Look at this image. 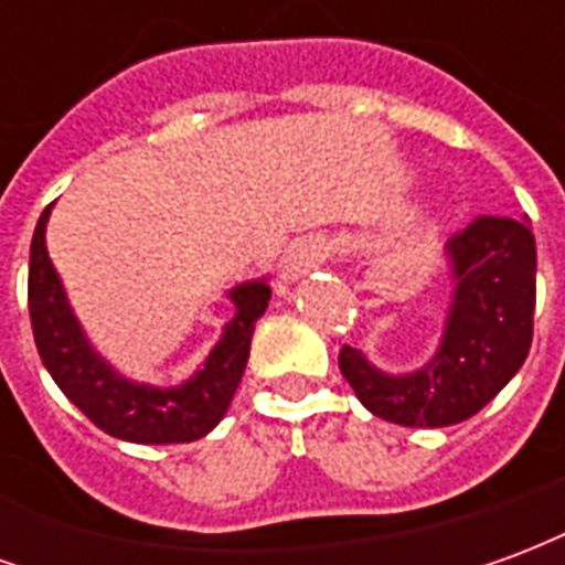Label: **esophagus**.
Instances as JSON below:
<instances>
[{"label":"esophagus","mask_w":565,"mask_h":565,"mask_svg":"<svg viewBox=\"0 0 565 565\" xmlns=\"http://www.w3.org/2000/svg\"><path fill=\"white\" fill-rule=\"evenodd\" d=\"M330 242L327 238H320V235H308L302 242H296L290 250H287V257H284L281 275L284 281H299L302 275L308 271H315L323 266V259L330 257Z\"/></svg>","instance_id":"obj_1"}]
</instances>
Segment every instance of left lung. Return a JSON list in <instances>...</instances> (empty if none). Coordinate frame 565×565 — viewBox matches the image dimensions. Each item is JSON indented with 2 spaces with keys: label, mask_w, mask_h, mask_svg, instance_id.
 <instances>
[{
  "label": "left lung",
  "mask_w": 565,
  "mask_h": 565,
  "mask_svg": "<svg viewBox=\"0 0 565 565\" xmlns=\"http://www.w3.org/2000/svg\"><path fill=\"white\" fill-rule=\"evenodd\" d=\"M450 302L436 354L387 372L344 344L339 369L372 415L441 429L478 415L509 384L533 344L535 238L526 221L478 217L445 245Z\"/></svg>",
  "instance_id": "1"
}]
</instances>
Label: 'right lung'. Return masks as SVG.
Segmentation results:
<instances>
[{
  "label": "right lung",
  "mask_w": 565,
  "mask_h": 565,
  "mask_svg": "<svg viewBox=\"0 0 565 565\" xmlns=\"http://www.w3.org/2000/svg\"><path fill=\"white\" fill-rule=\"evenodd\" d=\"M47 205L32 233L30 318L35 348L56 387L103 433L136 445H178L209 436L221 424L245 375L250 339L271 299L269 278L242 281L226 290L233 318L196 372L181 384H148L108 363L68 302L60 271L47 254Z\"/></svg>",
  "instance_id": "obj_1"
}]
</instances>
